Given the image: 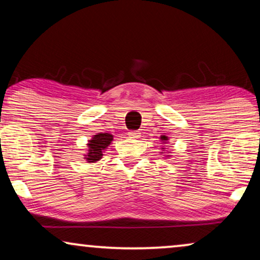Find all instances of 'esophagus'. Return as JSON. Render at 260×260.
<instances>
[{"label":"esophagus","mask_w":260,"mask_h":260,"mask_svg":"<svg viewBox=\"0 0 260 260\" xmlns=\"http://www.w3.org/2000/svg\"><path fill=\"white\" fill-rule=\"evenodd\" d=\"M129 136L133 137V138H138V137H140V133H138V131H130Z\"/></svg>","instance_id":"1"}]
</instances>
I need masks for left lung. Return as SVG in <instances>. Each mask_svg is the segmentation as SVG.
I'll use <instances>...</instances> for the list:
<instances>
[{"label": "left lung", "instance_id": "8db88e82", "mask_svg": "<svg viewBox=\"0 0 260 260\" xmlns=\"http://www.w3.org/2000/svg\"><path fill=\"white\" fill-rule=\"evenodd\" d=\"M161 140H167V137H166V136H162Z\"/></svg>", "mask_w": 260, "mask_h": 260}]
</instances>
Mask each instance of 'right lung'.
<instances>
[{"instance_id":"obj_1","label":"right lung","mask_w":260,"mask_h":260,"mask_svg":"<svg viewBox=\"0 0 260 260\" xmlns=\"http://www.w3.org/2000/svg\"><path fill=\"white\" fill-rule=\"evenodd\" d=\"M113 140V136L110 134H98L94 135L93 138L91 141H88V152L86 155L87 162H97L102 158L103 156V150H105L106 148L109 147V144L111 143Z\"/></svg>"}]
</instances>
